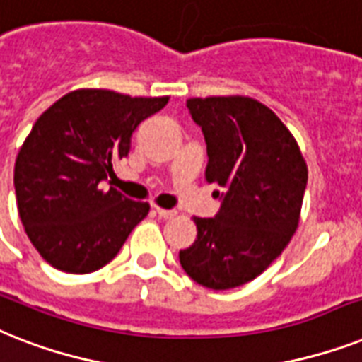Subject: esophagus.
<instances>
[{"label": "esophagus", "instance_id": "1", "mask_svg": "<svg viewBox=\"0 0 362 362\" xmlns=\"http://www.w3.org/2000/svg\"><path fill=\"white\" fill-rule=\"evenodd\" d=\"M155 213H157L160 218H173V216L177 215V211H173V209H163V207H157L155 205Z\"/></svg>", "mask_w": 362, "mask_h": 362}]
</instances>
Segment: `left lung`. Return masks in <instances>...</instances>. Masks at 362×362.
Here are the masks:
<instances>
[{"instance_id": "left-lung-1", "label": "left lung", "mask_w": 362, "mask_h": 362, "mask_svg": "<svg viewBox=\"0 0 362 362\" xmlns=\"http://www.w3.org/2000/svg\"><path fill=\"white\" fill-rule=\"evenodd\" d=\"M207 144V183L222 187L215 218L194 216L198 237L179 252L185 273L211 290L254 280L299 226L308 168L273 110L250 97L187 100Z\"/></svg>"}]
</instances>
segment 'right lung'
I'll use <instances>...</instances> for the list:
<instances>
[{
	"instance_id": "1",
	"label": "right lung",
	"mask_w": 362,
	"mask_h": 362,
	"mask_svg": "<svg viewBox=\"0 0 362 362\" xmlns=\"http://www.w3.org/2000/svg\"><path fill=\"white\" fill-rule=\"evenodd\" d=\"M168 97H131L108 89H76L35 121L14 164L20 221L52 267L93 273L117 256L149 213L103 181L131 151L136 127Z\"/></svg>"
}]
</instances>
